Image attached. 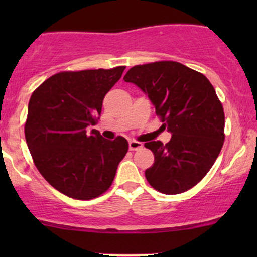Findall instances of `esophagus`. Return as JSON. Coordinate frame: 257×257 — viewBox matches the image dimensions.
Returning <instances> with one entry per match:
<instances>
[{
	"instance_id": "34e87169",
	"label": "esophagus",
	"mask_w": 257,
	"mask_h": 257,
	"mask_svg": "<svg viewBox=\"0 0 257 257\" xmlns=\"http://www.w3.org/2000/svg\"><path fill=\"white\" fill-rule=\"evenodd\" d=\"M143 144L139 143L137 140H129V150L131 151H137V150L143 149Z\"/></svg>"
}]
</instances>
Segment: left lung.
<instances>
[{"instance_id": "obj_1", "label": "left lung", "mask_w": 257, "mask_h": 257, "mask_svg": "<svg viewBox=\"0 0 257 257\" xmlns=\"http://www.w3.org/2000/svg\"><path fill=\"white\" fill-rule=\"evenodd\" d=\"M149 96L164 129L172 133L166 145L150 141L155 163L145 170L158 192L178 194L206 175L222 149L225 113L209 79L176 61L137 65L124 76Z\"/></svg>"}]
</instances>
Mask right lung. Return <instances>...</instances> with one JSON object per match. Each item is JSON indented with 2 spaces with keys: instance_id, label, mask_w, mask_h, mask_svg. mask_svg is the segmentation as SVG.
<instances>
[{
  "instance_id": "add662e5",
  "label": "right lung",
  "mask_w": 257,
  "mask_h": 257,
  "mask_svg": "<svg viewBox=\"0 0 257 257\" xmlns=\"http://www.w3.org/2000/svg\"><path fill=\"white\" fill-rule=\"evenodd\" d=\"M124 69L59 72L32 93L26 144L41 175L70 198L88 200L106 192L128 152L123 137L111 141L95 129L87 132Z\"/></svg>"
}]
</instances>
